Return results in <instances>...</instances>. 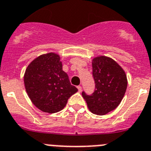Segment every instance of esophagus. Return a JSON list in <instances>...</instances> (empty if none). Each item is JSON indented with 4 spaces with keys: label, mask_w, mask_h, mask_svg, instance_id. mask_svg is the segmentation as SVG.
I'll return each instance as SVG.
<instances>
[{
    "label": "esophagus",
    "mask_w": 151,
    "mask_h": 151,
    "mask_svg": "<svg viewBox=\"0 0 151 151\" xmlns=\"http://www.w3.org/2000/svg\"><path fill=\"white\" fill-rule=\"evenodd\" d=\"M77 89H78V91L80 92L82 91V87H81V86H77Z\"/></svg>",
    "instance_id": "esophagus-1"
}]
</instances>
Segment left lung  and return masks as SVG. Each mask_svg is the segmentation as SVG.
Segmentation results:
<instances>
[{
    "label": "left lung",
    "instance_id": "left-lung-1",
    "mask_svg": "<svg viewBox=\"0 0 151 151\" xmlns=\"http://www.w3.org/2000/svg\"><path fill=\"white\" fill-rule=\"evenodd\" d=\"M92 76L95 91L89 96L82 92L89 111L104 115L120 104L127 88V78L123 69L109 57L98 56L92 59Z\"/></svg>",
    "mask_w": 151,
    "mask_h": 151
}]
</instances>
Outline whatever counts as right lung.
<instances>
[{
	"mask_svg": "<svg viewBox=\"0 0 151 151\" xmlns=\"http://www.w3.org/2000/svg\"><path fill=\"white\" fill-rule=\"evenodd\" d=\"M24 83L32 103L50 114L62 111L69 98L78 91L62 70L60 56L53 52L40 55L28 65Z\"/></svg>",
	"mask_w": 151,
	"mask_h": 151,
	"instance_id": "add662e5",
	"label": "right lung"
}]
</instances>
